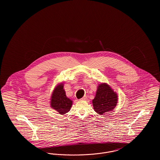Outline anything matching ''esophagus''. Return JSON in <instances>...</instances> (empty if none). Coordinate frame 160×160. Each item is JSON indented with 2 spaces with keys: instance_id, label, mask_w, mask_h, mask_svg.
I'll return each mask as SVG.
<instances>
[{
  "instance_id": "obj_1",
  "label": "esophagus",
  "mask_w": 160,
  "mask_h": 160,
  "mask_svg": "<svg viewBox=\"0 0 160 160\" xmlns=\"http://www.w3.org/2000/svg\"><path fill=\"white\" fill-rule=\"evenodd\" d=\"M86 96H84L82 98H81V99H82V100H84V99H86Z\"/></svg>"
}]
</instances>
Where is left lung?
Listing matches in <instances>:
<instances>
[{
    "label": "left lung",
    "mask_w": 160,
    "mask_h": 160,
    "mask_svg": "<svg viewBox=\"0 0 160 160\" xmlns=\"http://www.w3.org/2000/svg\"><path fill=\"white\" fill-rule=\"evenodd\" d=\"M117 102V94L106 83L99 84L95 97L92 100L94 110L98 114H104L114 109Z\"/></svg>",
    "instance_id": "1"
}]
</instances>
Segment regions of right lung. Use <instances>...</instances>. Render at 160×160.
I'll return each instance as SVG.
<instances>
[{
    "label": "right lung",
    "mask_w": 160,
    "mask_h": 160,
    "mask_svg": "<svg viewBox=\"0 0 160 160\" xmlns=\"http://www.w3.org/2000/svg\"><path fill=\"white\" fill-rule=\"evenodd\" d=\"M72 102L66 96L63 84L58 85L54 90L51 98V107L61 114L68 113L72 106Z\"/></svg>",
    "instance_id": "right-lung-1"
}]
</instances>
